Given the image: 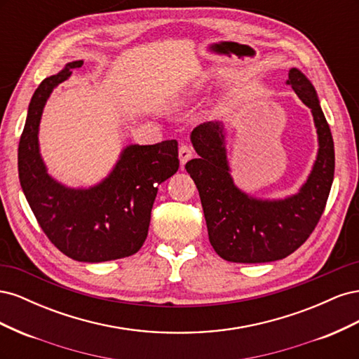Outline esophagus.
<instances>
[{"mask_svg": "<svg viewBox=\"0 0 359 359\" xmlns=\"http://www.w3.org/2000/svg\"><path fill=\"white\" fill-rule=\"evenodd\" d=\"M194 156V151L190 145H181L180 147V161H181V166L186 165V163Z\"/></svg>", "mask_w": 359, "mask_h": 359, "instance_id": "esophagus-1", "label": "esophagus"}]
</instances>
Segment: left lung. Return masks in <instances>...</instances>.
<instances>
[{
	"instance_id": "obj_1",
	"label": "left lung",
	"mask_w": 359,
	"mask_h": 359,
	"mask_svg": "<svg viewBox=\"0 0 359 359\" xmlns=\"http://www.w3.org/2000/svg\"><path fill=\"white\" fill-rule=\"evenodd\" d=\"M287 83L311 109L319 139L313 170L293 196L262 201L235 186L222 123L199 124L190 135L199 158L187 161L186 169L199 190L210 243L227 262L262 264L292 255L307 241L327 205L335 166L331 130L306 76L290 69Z\"/></svg>"
}]
</instances>
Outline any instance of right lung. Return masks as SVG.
Here are the masks:
<instances>
[{
	"label": "right lung",
	"instance_id": "right-lung-1",
	"mask_svg": "<svg viewBox=\"0 0 359 359\" xmlns=\"http://www.w3.org/2000/svg\"><path fill=\"white\" fill-rule=\"evenodd\" d=\"M69 62L43 81L28 106L18 149L20 187L36 219L61 253L79 262H106L139 252L147 240L158 186L180 168L178 142L128 145L109 177L90 189H69L48 175L39 151V124L50 93L69 79Z\"/></svg>",
	"mask_w": 359,
	"mask_h": 359
}]
</instances>
